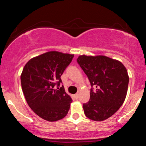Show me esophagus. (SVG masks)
<instances>
[{"label": "esophagus", "instance_id": "1", "mask_svg": "<svg viewBox=\"0 0 146 146\" xmlns=\"http://www.w3.org/2000/svg\"><path fill=\"white\" fill-rule=\"evenodd\" d=\"M74 97L75 98V99H78L79 98V94H78V93H76V94L74 95Z\"/></svg>", "mask_w": 146, "mask_h": 146}]
</instances>
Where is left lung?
<instances>
[{
  "label": "left lung",
  "mask_w": 146,
  "mask_h": 146,
  "mask_svg": "<svg viewBox=\"0 0 146 146\" xmlns=\"http://www.w3.org/2000/svg\"><path fill=\"white\" fill-rule=\"evenodd\" d=\"M89 80L90 100L83 104L85 115L90 119L102 121L114 115L123 104L129 77L124 65L119 60L104 56L82 55L77 59Z\"/></svg>",
  "instance_id": "obj_1"
}]
</instances>
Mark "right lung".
<instances>
[{"mask_svg": "<svg viewBox=\"0 0 146 146\" xmlns=\"http://www.w3.org/2000/svg\"><path fill=\"white\" fill-rule=\"evenodd\" d=\"M73 54L48 51L30 59L21 75L25 98L31 110L43 119L56 121L67 115L72 99L60 77L73 60Z\"/></svg>", "mask_w": 146, "mask_h": 146, "instance_id": "add662e5", "label": "right lung"}]
</instances>
